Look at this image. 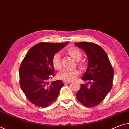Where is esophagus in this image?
<instances>
[{
  "label": "esophagus",
  "mask_w": 129,
  "mask_h": 129,
  "mask_svg": "<svg viewBox=\"0 0 129 129\" xmlns=\"http://www.w3.org/2000/svg\"><path fill=\"white\" fill-rule=\"evenodd\" d=\"M70 82H71L70 81H63V83L65 84H69V83H70Z\"/></svg>",
  "instance_id": "obj_1"
}]
</instances>
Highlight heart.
Instances as JSON below:
<instances>
[{"label":"heart","instance_id":"b5f03b06","mask_svg":"<svg viewBox=\"0 0 129 129\" xmlns=\"http://www.w3.org/2000/svg\"><path fill=\"white\" fill-rule=\"evenodd\" d=\"M66 52L76 61H78V66L81 69H85L87 66V62L85 60H81L82 52L80 49L76 47H70L66 49ZM52 64L55 69L60 70L62 68V60L60 55L58 53H55L52 58ZM80 71L77 69H64L58 74L60 80L64 81H71L78 76Z\"/></svg>","mask_w":129,"mask_h":129}]
</instances>
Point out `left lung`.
I'll use <instances>...</instances> for the list:
<instances>
[{
  "label": "left lung",
  "instance_id": "8db88e82",
  "mask_svg": "<svg viewBox=\"0 0 129 129\" xmlns=\"http://www.w3.org/2000/svg\"><path fill=\"white\" fill-rule=\"evenodd\" d=\"M88 57V67L82 80L87 84H81L76 93L79 102L88 107L100 104L112 88L114 71L108 57L103 48L93 43H76Z\"/></svg>",
  "mask_w": 129,
  "mask_h": 129
}]
</instances>
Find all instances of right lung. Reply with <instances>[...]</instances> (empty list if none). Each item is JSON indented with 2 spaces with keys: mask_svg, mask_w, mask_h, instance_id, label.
<instances>
[{
  "mask_svg": "<svg viewBox=\"0 0 129 129\" xmlns=\"http://www.w3.org/2000/svg\"><path fill=\"white\" fill-rule=\"evenodd\" d=\"M69 42H42L29 49L19 67V85L29 100L40 107H47L58 98L64 85L61 80L49 83L55 76L52 58Z\"/></svg>",
  "mask_w": 129,
  "mask_h": 129,
  "instance_id": "1",
  "label": "right lung"
}]
</instances>
